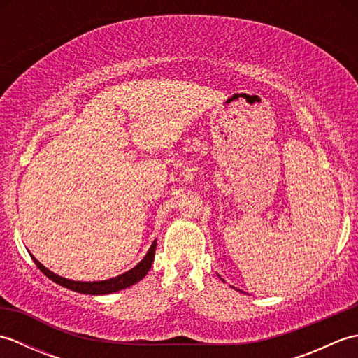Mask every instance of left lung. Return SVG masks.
Instances as JSON below:
<instances>
[{
	"label": "left lung",
	"instance_id": "obj_1",
	"mask_svg": "<svg viewBox=\"0 0 358 358\" xmlns=\"http://www.w3.org/2000/svg\"><path fill=\"white\" fill-rule=\"evenodd\" d=\"M222 280H223V278H222Z\"/></svg>",
	"mask_w": 358,
	"mask_h": 358
}]
</instances>
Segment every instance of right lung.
Wrapping results in <instances>:
<instances>
[{
	"mask_svg": "<svg viewBox=\"0 0 358 358\" xmlns=\"http://www.w3.org/2000/svg\"><path fill=\"white\" fill-rule=\"evenodd\" d=\"M155 248H157V240L152 243L148 254L144 255L143 260L134 266L131 271H127L121 275H117L113 278H108V280H101V281H75V280H69L64 278L62 275H57L55 272L49 271L45 266H43L36 258L30 254L32 260L35 262V264L38 266L45 277H49L52 281H55L57 285L71 289V291L80 292V294H87V295H106V294H112V292H118L121 289H126L129 286H132L135 283H138L140 280H143L146 277V273L149 272L152 263H154V257H155Z\"/></svg>",
	"mask_w": 358,
	"mask_h": 358,
	"instance_id": "add662e5",
	"label": "right lung"
}]
</instances>
